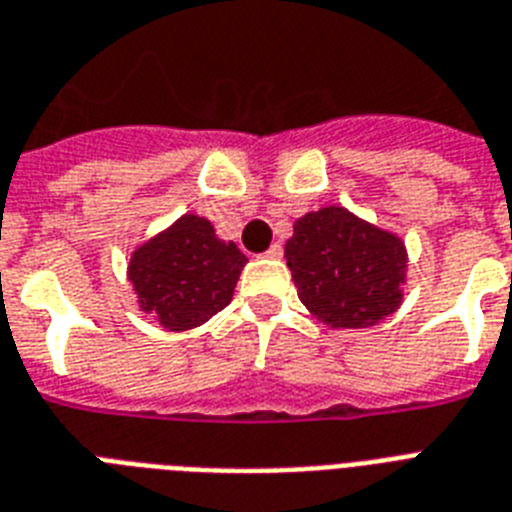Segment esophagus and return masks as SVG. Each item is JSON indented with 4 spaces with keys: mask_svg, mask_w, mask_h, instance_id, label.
Returning <instances> with one entry per match:
<instances>
[{
    "mask_svg": "<svg viewBox=\"0 0 512 512\" xmlns=\"http://www.w3.org/2000/svg\"><path fill=\"white\" fill-rule=\"evenodd\" d=\"M263 255H265V257H271V260H279V257L284 255V249H281V244H271V247L265 249Z\"/></svg>",
    "mask_w": 512,
    "mask_h": 512,
    "instance_id": "esophagus-1",
    "label": "esophagus"
}]
</instances>
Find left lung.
Here are the masks:
<instances>
[{
    "label": "left lung",
    "instance_id": "8db88e82",
    "mask_svg": "<svg viewBox=\"0 0 512 512\" xmlns=\"http://www.w3.org/2000/svg\"><path fill=\"white\" fill-rule=\"evenodd\" d=\"M284 255L303 305L332 327H372L401 303L404 244L348 209L300 217Z\"/></svg>",
    "mask_w": 512,
    "mask_h": 512
}]
</instances>
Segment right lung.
I'll use <instances>...</instances> for the list:
<instances>
[{"label": "right lung", "mask_w": 512, "mask_h": 512, "mask_svg": "<svg viewBox=\"0 0 512 512\" xmlns=\"http://www.w3.org/2000/svg\"><path fill=\"white\" fill-rule=\"evenodd\" d=\"M244 263L239 247L217 239L204 217L185 215L132 255L130 281L143 311L183 332L231 303Z\"/></svg>", "instance_id": "add662e5"}]
</instances>
